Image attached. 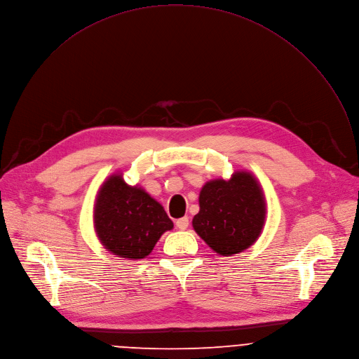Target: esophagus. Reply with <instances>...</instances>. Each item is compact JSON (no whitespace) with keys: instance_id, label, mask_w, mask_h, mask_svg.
<instances>
[{"instance_id":"34e87169","label":"esophagus","mask_w":359,"mask_h":359,"mask_svg":"<svg viewBox=\"0 0 359 359\" xmlns=\"http://www.w3.org/2000/svg\"><path fill=\"white\" fill-rule=\"evenodd\" d=\"M175 225H177V228H178L180 231H185V229L188 228V225H189V219H188V217H184V218L177 219Z\"/></svg>"}]
</instances>
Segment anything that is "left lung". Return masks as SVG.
I'll list each match as a JSON object with an SVG mask.
<instances>
[{
	"mask_svg": "<svg viewBox=\"0 0 359 359\" xmlns=\"http://www.w3.org/2000/svg\"><path fill=\"white\" fill-rule=\"evenodd\" d=\"M264 215V198L257 181L242 171L229 181L215 180L203 185L192 226L212 250L232 256L256 242Z\"/></svg>",
	"mask_w": 359,
	"mask_h": 359,
	"instance_id": "obj_1",
	"label": "left lung"
}]
</instances>
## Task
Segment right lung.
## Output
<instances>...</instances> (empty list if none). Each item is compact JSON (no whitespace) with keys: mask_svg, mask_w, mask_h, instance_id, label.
I'll return each instance as SVG.
<instances>
[{"mask_svg":"<svg viewBox=\"0 0 359 359\" xmlns=\"http://www.w3.org/2000/svg\"><path fill=\"white\" fill-rule=\"evenodd\" d=\"M95 225L103 246L130 260L149 256L161 235L174 226L154 198L144 189L128 187L121 175H111L100 188Z\"/></svg>","mask_w":359,"mask_h":359,"instance_id":"1","label":"right lung"}]
</instances>
